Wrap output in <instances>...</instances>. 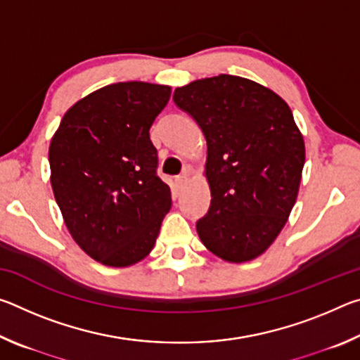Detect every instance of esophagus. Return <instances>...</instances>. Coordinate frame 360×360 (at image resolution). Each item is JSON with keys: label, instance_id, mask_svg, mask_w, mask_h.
Wrapping results in <instances>:
<instances>
[{"label": "esophagus", "instance_id": "obj_1", "mask_svg": "<svg viewBox=\"0 0 360 360\" xmlns=\"http://www.w3.org/2000/svg\"><path fill=\"white\" fill-rule=\"evenodd\" d=\"M186 182H187V176L186 174L178 176V178H176V184H178V188H182V186H184Z\"/></svg>", "mask_w": 360, "mask_h": 360}]
</instances>
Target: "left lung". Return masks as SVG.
<instances>
[{
  "mask_svg": "<svg viewBox=\"0 0 360 360\" xmlns=\"http://www.w3.org/2000/svg\"><path fill=\"white\" fill-rule=\"evenodd\" d=\"M206 138L211 205L197 222L205 248L230 264L264 254L294 208L304 141L288 103L251 79L219 75L174 90Z\"/></svg>",
  "mask_w": 360,
  "mask_h": 360,
  "instance_id": "1",
  "label": "left lung"
}]
</instances>
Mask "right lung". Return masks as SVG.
Returning a JSON list of instances; mask_svg holds the SVG:
<instances>
[{
  "label": "right lung",
  "mask_w": 360,
  "mask_h": 360,
  "mask_svg": "<svg viewBox=\"0 0 360 360\" xmlns=\"http://www.w3.org/2000/svg\"><path fill=\"white\" fill-rule=\"evenodd\" d=\"M169 95V85H106L75 103L51 139V184L66 229L103 265L148 257L172 208L149 138Z\"/></svg>",
  "instance_id": "obj_1"
}]
</instances>
